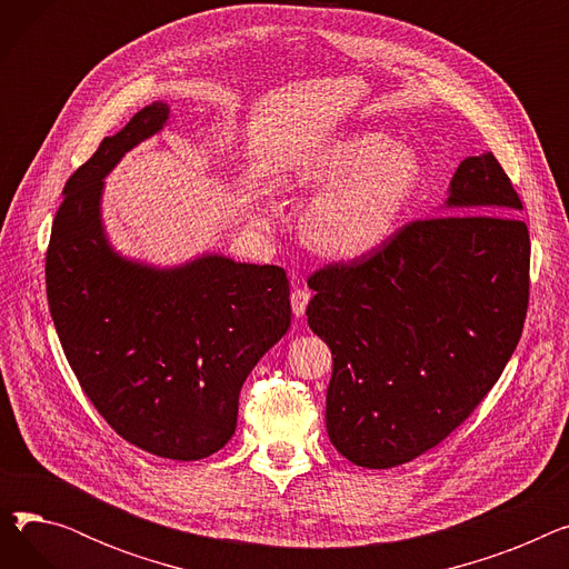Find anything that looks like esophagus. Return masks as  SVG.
Segmentation results:
<instances>
[{"instance_id": "1", "label": "esophagus", "mask_w": 569, "mask_h": 569, "mask_svg": "<svg viewBox=\"0 0 569 569\" xmlns=\"http://www.w3.org/2000/svg\"><path fill=\"white\" fill-rule=\"evenodd\" d=\"M309 300H311V292L307 288H297L292 290L290 295V302H292V313L297 318H302L307 313V307H309Z\"/></svg>"}]
</instances>
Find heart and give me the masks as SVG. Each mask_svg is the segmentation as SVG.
Returning <instances> with one entry per match:
<instances>
[{"label":"heart","instance_id":"obj_1","mask_svg":"<svg viewBox=\"0 0 569 569\" xmlns=\"http://www.w3.org/2000/svg\"><path fill=\"white\" fill-rule=\"evenodd\" d=\"M279 179L290 189H320L300 221L311 249L360 258L392 237L422 187L425 168L390 136L352 131L292 157Z\"/></svg>","mask_w":569,"mask_h":569}]
</instances>
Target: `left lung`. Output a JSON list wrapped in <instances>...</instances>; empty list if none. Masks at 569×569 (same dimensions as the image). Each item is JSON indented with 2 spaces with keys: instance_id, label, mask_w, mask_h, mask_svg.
Wrapping results in <instances>:
<instances>
[{
  "instance_id": "1",
  "label": "left lung",
  "mask_w": 569,
  "mask_h": 569,
  "mask_svg": "<svg viewBox=\"0 0 569 569\" xmlns=\"http://www.w3.org/2000/svg\"><path fill=\"white\" fill-rule=\"evenodd\" d=\"M491 152L457 168L445 217L309 277L307 316L332 350L325 422L362 468L425 455L480 406L521 339L530 237Z\"/></svg>"
}]
</instances>
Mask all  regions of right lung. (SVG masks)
<instances>
[{
	"label": "right lung",
	"instance_id": "1",
	"mask_svg": "<svg viewBox=\"0 0 569 569\" xmlns=\"http://www.w3.org/2000/svg\"><path fill=\"white\" fill-rule=\"evenodd\" d=\"M168 117L161 101L144 106L69 177L46 290L67 360L103 420L149 455L196 461L232 438L239 390L290 327V286L277 264L204 253L154 267L110 247L103 177Z\"/></svg>",
	"mask_w": 569,
	"mask_h": 569
}]
</instances>
